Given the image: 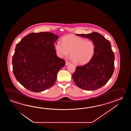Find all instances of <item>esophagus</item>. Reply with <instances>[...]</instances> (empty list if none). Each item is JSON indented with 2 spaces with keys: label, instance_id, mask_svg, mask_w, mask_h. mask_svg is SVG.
Wrapping results in <instances>:
<instances>
[{
  "label": "esophagus",
  "instance_id": "1",
  "mask_svg": "<svg viewBox=\"0 0 131 131\" xmlns=\"http://www.w3.org/2000/svg\"><path fill=\"white\" fill-rule=\"evenodd\" d=\"M70 64V62H69L68 61H66V66H67V65H68V64Z\"/></svg>",
  "mask_w": 131,
  "mask_h": 131
}]
</instances>
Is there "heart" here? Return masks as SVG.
<instances>
[{
	"mask_svg": "<svg viewBox=\"0 0 131 131\" xmlns=\"http://www.w3.org/2000/svg\"><path fill=\"white\" fill-rule=\"evenodd\" d=\"M56 49L62 57H66L70 53L72 61L79 64L90 61L95 52V46L93 41L73 36H65L62 42H58Z\"/></svg>",
	"mask_w": 131,
	"mask_h": 131,
	"instance_id": "b5f03b06",
	"label": "heart"
}]
</instances>
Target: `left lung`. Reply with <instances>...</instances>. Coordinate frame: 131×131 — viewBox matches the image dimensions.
<instances>
[{
    "label": "left lung",
    "mask_w": 131,
    "mask_h": 131,
    "mask_svg": "<svg viewBox=\"0 0 131 131\" xmlns=\"http://www.w3.org/2000/svg\"><path fill=\"white\" fill-rule=\"evenodd\" d=\"M76 35L91 39L95 43V52L88 63L76 67L72 79L77 86L81 89H99L107 83L114 72L115 56L111 43L95 32Z\"/></svg>",
    "instance_id": "8db88e82"
}]
</instances>
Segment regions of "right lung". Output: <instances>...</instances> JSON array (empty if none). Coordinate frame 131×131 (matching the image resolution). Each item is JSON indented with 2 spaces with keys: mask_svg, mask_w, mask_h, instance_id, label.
<instances>
[{
  "mask_svg": "<svg viewBox=\"0 0 131 131\" xmlns=\"http://www.w3.org/2000/svg\"><path fill=\"white\" fill-rule=\"evenodd\" d=\"M59 37L50 32L31 33L16 45L12 58L14 76L26 89L40 92L53 86L66 62L56 55Z\"/></svg>",
  "mask_w": 131,
  "mask_h": 131,
  "instance_id": "1",
  "label": "right lung"
}]
</instances>
